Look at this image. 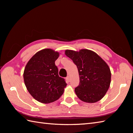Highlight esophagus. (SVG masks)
<instances>
[{
	"mask_svg": "<svg viewBox=\"0 0 133 133\" xmlns=\"http://www.w3.org/2000/svg\"><path fill=\"white\" fill-rule=\"evenodd\" d=\"M66 80H67V81L68 82H70V76H67V77H66Z\"/></svg>",
	"mask_w": 133,
	"mask_h": 133,
	"instance_id": "esophagus-1",
	"label": "esophagus"
}]
</instances>
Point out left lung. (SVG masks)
Here are the masks:
<instances>
[{"instance_id": "1", "label": "left lung", "mask_w": 133, "mask_h": 133, "mask_svg": "<svg viewBox=\"0 0 133 133\" xmlns=\"http://www.w3.org/2000/svg\"><path fill=\"white\" fill-rule=\"evenodd\" d=\"M65 54L77 67L80 83L75 90L78 98L91 103L100 100L111 82V71L106 63L97 54L87 49L78 52L67 50Z\"/></svg>"}]
</instances>
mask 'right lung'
I'll return each instance as SVG.
<instances>
[{"label":"right lung","instance_id":"right-lung-1","mask_svg":"<svg viewBox=\"0 0 133 133\" xmlns=\"http://www.w3.org/2000/svg\"><path fill=\"white\" fill-rule=\"evenodd\" d=\"M59 54L50 49L38 51L27 63L23 73L26 87L38 102L50 103L58 100L66 86L65 79L58 76L55 61Z\"/></svg>","mask_w":133,"mask_h":133}]
</instances>
